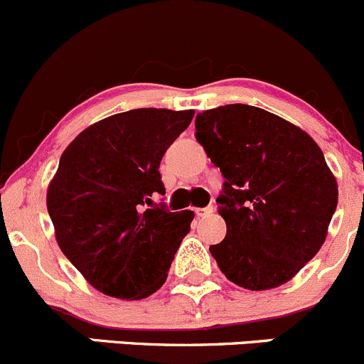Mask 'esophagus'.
<instances>
[{"instance_id":"esophagus-1","label":"esophagus","mask_w":364,"mask_h":364,"mask_svg":"<svg viewBox=\"0 0 364 364\" xmlns=\"http://www.w3.org/2000/svg\"><path fill=\"white\" fill-rule=\"evenodd\" d=\"M215 208L213 206H208V208H196V215L197 217H206V215L213 213Z\"/></svg>"}]
</instances>
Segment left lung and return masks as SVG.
Returning a JSON list of instances; mask_svg holds the SVG:
<instances>
[{
  "instance_id": "1",
  "label": "left lung",
  "mask_w": 364,
  "mask_h": 364,
  "mask_svg": "<svg viewBox=\"0 0 364 364\" xmlns=\"http://www.w3.org/2000/svg\"><path fill=\"white\" fill-rule=\"evenodd\" d=\"M196 129L225 178L217 203L228 232L210 247L220 272L252 291L294 279L326 242L338 204L318 144L279 115L240 103L203 112Z\"/></svg>"
}]
</instances>
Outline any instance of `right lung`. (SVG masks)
Listing matches in <instances>:
<instances>
[{"label":"right lung","instance_id":"1","mask_svg":"<svg viewBox=\"0 0 364 364\" xmlns=\"http://www.w3.org/2000/svg\"><path fill=\"white\" fill-rule=\"evenodd\" d=\"M193 110L136 108L85 128L62 153L46 204L55 238L90 287L126 301L160 290L193 211L154 208L160 161Z\"/></svg>","mask_w":364,"mask_h":364}]
</instances>
